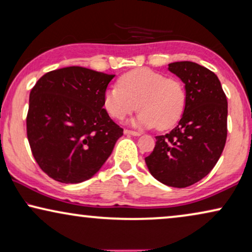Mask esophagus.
Returning <instances> with one entry per match:
<instances>
[{"label":"esophagus","mask_w":252,"mask_h":252,"mask_svg":"<svg viewBox=\"0 0 252 252\" xmlns=\"http://www.w3.org/2000/svg\"><path fill=\"white\" fill-rule=\"evenodd\" d=\"M125 132V134H127V135H133V136H140L141 133L140 132H136V130H129V129H125L124 130Z\"/></svg>","instance_id":"obj_1"}]
</instances>
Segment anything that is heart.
<instances>
[{"mask_svg":"<svg viewBox=\"0 0 252 252\" xmlns=\"http://www.w3.org/2000/svg\"><path fill=\"white\" fill-rule=\"evenodd\" d=\"M138 104H136V102ZM187 102L182 82L147 67L123 74L118 86H110L103 94V106L112 118L124 119L136 106L141 109L130 124L139 127L167 129L180 120Z\"/></svg>","mask_w":252,"mask_h":252,"instance_id":"b5f03b06","label":"heart"}]
</instances>
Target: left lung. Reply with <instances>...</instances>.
Listing matches in <instances>:
<instances>
[{
	"mask_svg": "<svg viewBox=\"0 0 252 252\" xmlns=\"http://www.w3.org/2000/svg\"><path fill=\"white\" fill-rule=\"evenodd\" d=\"M187 93L185 111L170 133L156 136L146 157L148 170L161 184L191 186L206 177L221 156L227 137V98L217 75L194 62L168 64Z\"/></svg>",
	"mask_w": 252,
	"mask_h": 252,
	"instance_id": "left-lung-1",
	"label": "left lung"
}]
</instances>
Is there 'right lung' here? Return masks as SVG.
Here are the masks:
<instances>
[{
  "instance_id": "right-lung-1",
  "label": "right lung",
  "mask_w": 252,
  "mask_h": 252,
  "mask_svg": "<svg viewBox=\"0 0 252 252\" xmlns=\"http://www.w3.org/2000/svg\"><path fill=\"white\" fill-rule=\"evenodd\" d=\"M115 75L68 66L42 75L30 94L27 139L44 173L62 184L94 177L123 128L103 108Z\"/></svg>"
}]
</instances>
